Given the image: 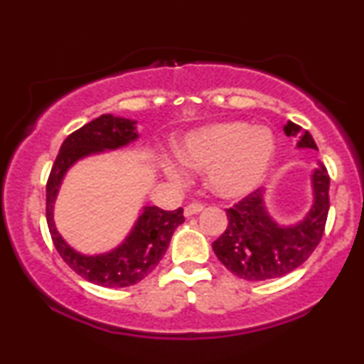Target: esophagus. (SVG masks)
Wrapping results in <instances>:
<instances>
[{"label":"esophagus","instance_id":"34e87169","mask_svg":"<svg viewBox=\"0 0 364 364\" xmlns=\"http://www.w3.org/2000/svg\"><path fill=\"white\" fill-rule=\"evenodd\" d=\"M203 208H205V207H203L202 203H190V205L185 207V215L190 217V215L200 214V212H202Z\"/></svg>","mask_w":364,"mask_h":364}]
</instances>
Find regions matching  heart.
<instances>
[{"label": "heart", "instance_id": "obj_1", "mask_svg": "<svg viewBox=\"0 0 364 364\" xmlns=\"http://www.w3.org/2000/svg\"><path fill=\"white\" fill-rule=\"evenodd\" d=\"M178 154L188 168L207 171V185L214 195L236 200L263 181L275 156V139L265 127L228 121L188 133ZM164 171L173 181L183 179L181 171L171 162H166Z\"/></svg>", "mask_w": 364, "mask_h": 364}]
</instances>
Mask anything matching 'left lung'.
<instances>
[{
	"label": "left lung",
	"mask_w": 364,
	"mask_h": 364,
	"mask_svg": "<svg viewBox=\"0 0 364 364\" xmlns=\"http://www.w3.org/2000/svg\"><path fill=\"white\" fill-rule=\"evenodd\" d=\"M284 132L287 136L301 133L296 144L298 149L318 150L310 133L301 132L292 121H287ZM311 186L313 205L298 224L275 223L265 205L262 188L245 196L235 207L225 208L229 224L212 245L225 269L246 281H269L303 265L318 246L328 215L330 178L321 162L313 169Z\"/></svg>",
	"instance_id": "1"
}]
</instances>
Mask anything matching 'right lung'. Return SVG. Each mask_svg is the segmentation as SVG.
I'll return each mask as SVG.
<instances>
[{"instance_id":"right-lung-1","label":"right lung","mask_w":364,"mask_h":364,"mask_svg":"<svg viewBox=\"0 0 364 364\" xmlns=\"http://www.w3.org/2000/svg\"><path fill=\"white\" fill-rule=\"evenodd\" d=\"M136 139V121L112 114L99 116L66 136L46 185V219L58 253L70 269L97 286L127 287L147 277L164 257L174 229L185 223L183 208L144 207L123 243L101 255L77 252L58 232L53 219L54 200L68 169L83 157L127 147Z\"/></svg>"}]
</instances>
